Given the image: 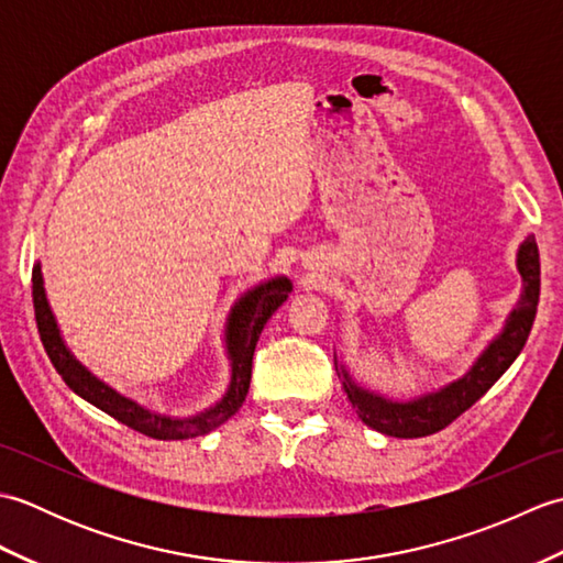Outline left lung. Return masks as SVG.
Listing matches in <instances>:
<instances>
[{
    "instance_id": "1",
    "label": "left lung",
    "mask_w": 563,
    "mask_h": 563,
    "mask_svg": "<svg viewBox=\"0 0 563 563\" xmlns=\"http://www.w3.org/2000/svg\"><path fill=\"white\" fill-rule=\"evenodd\" d=\"M518 271L522 275V295L504 331L488 343V349L472 365L470 373L440 391L426 394L413 401H391L361 389L349 373L336 365V373L343 377V389L363 423L394 438H423L450 426L454 418L479 401L520 355L534 324L537 302H540V251H537L532 234L525 239L518 251Z\"/></svg>"
}]
</instances>
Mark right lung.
Masks as SVG:
<instances>
[{
    "label": "right lung",
    "mask_w": 563,
    "mask_h": 563,
    "mask_svg": "<svg viewBox=\"0 0 563 563\" xmlns=\"http://www.w3.org/2000/svg\"><path fill=\"white\" fill-rule=\"evenodd\" d=\"M33 309H35V324L43 341V349L51 357L55 369L63 375L65 385L77 391L81 399L97 406V409L113 416L115 421L125 423L128 428L137 430V433L154 438V440H186L206 435L210 430L222 426L227 418H232L239 406L244 404L249 382H251V361H254L256 341L261 336L263 327L271 319V314L278 309L292 290V283L288 278H273L268 283L258 285V288L249 290L242 300L232 307V314L227 319V353L232 361V382L230 389L212 409L202 411L198 416L188 418H169L162 413H152L145 406L135 404L133 399H125L121 394L106 387L101 379L93 377L87 367H84L75 355L67 351V345L59 336V329L55 324V317L47 307L45 290H43V275L41 266H33Z\"/></svg>",
    "instance_id": "obj_1"
}]
</instances>
